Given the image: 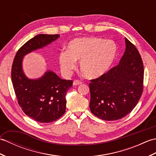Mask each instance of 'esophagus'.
<instances>
[{
    "label": "esophagus",
    "mask_w": 156,
    "mask_h": 156,
    "mask_svg": "<svg viewBox=\"0 0 156 156\" xmlns=\"http://www.w3.org/2000/svg\"><path fill=\"white\" fill-rule=\"evenodd\" d=\"M82 84V82L78 80H75L74 82H73V85L74 86H77V85H80Z\"/></svg>",
    "instance_id": "obj_1"
}]
</instances>
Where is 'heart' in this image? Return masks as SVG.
<instances>
[{
	"instance_id": "obj_1",
	"label": "heart",
	"mask_w": 156,
	"mask_h": 156,
	"mask_svg": "<svg viewBox=\"0 0 156 156\" xmlns=\"http://www.w3.org/2000/svg\"><path fill=\"white\" fill-rule=\"evenodd\" d=\"M117 55V45L112 40L97 37H82L72 39L67 50L59 54V64L63 73L72 74L80 60L82 72L90 79L97 78L110 68Z\"/></svg>"
}]
</instances>
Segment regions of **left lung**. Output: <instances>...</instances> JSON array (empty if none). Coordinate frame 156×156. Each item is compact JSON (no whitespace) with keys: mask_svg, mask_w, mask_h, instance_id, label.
Listing matches in <instances>:
<instances>
[{"mask_svg":"<svg viewBox=\"0 0 156 156\" xmlns=\"http://www.w3.org/2000/svg\"><path fill=\"white\" fill-rule=\"evenodd\" d=\"M126 48L119 64L90 80V108L105 121L125 117L140 101L144 90V69L135 46L125 38Z\"/></svg>","mask_w":156,"mask_h":156,"instance_id":"8db88e82","label":"left lung"}]
</instances>
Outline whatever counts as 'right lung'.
<instances>
[{
  "label": "right lung",
  "instance_id": "right-lung-1",
  "mask_svg": "<svg viewBox=\"0 0 156 156\" xmlns=\"http://www.w3.org/2000/svg\"><path fill=\"white\" fill-rule=\"evenodd\" d=\"M59 37L58 34L35 36L19 49L12 62L11 79L18 104L25 115L39 122H51L65 113L66 95L73 81L63 80L52 71L39 79H29L23 71V58Z\"/></svg>",
  "mask_w": 156,
  "mask_h": 156
}]
</instances>
